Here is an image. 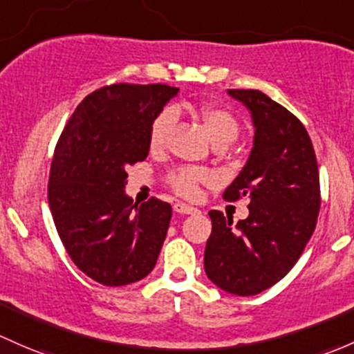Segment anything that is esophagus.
Instances as JSON below:
<instances>
[{"instance_id":"obj_1","label":"esophagus","mask_w":354,"mask_h":354,"mask_svg":"<svg viewBox=\"0 0 354 354\" xmlns=\"http://www.w3.org/2000/svg\"><path fill=\"white\" fill-rule=\"evenodd\" d=\"M174 212L176 214H183V215H192V214H198V208L188 205V203H183V202H176L173 205Z\"/></svg>"}]
</instances>
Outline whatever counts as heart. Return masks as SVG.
<instances>
[{"label": "heart", "instance_id": "1", "mask_svg": "<svg viewBox=\"0 0 354 354\" xmlns=\"http://www.w3.org/2000/svg\"><path fill=\"white\" fill-rule=\"evenodd\" d=\"M200 118L205 125L208 137L214 144L217 142H232L239 132V124L236 117L229 110L222 106H202L198 110ZM174 124V111L165 109L159 111L151 122L149 127V147L152 151H158L166 144V137ZM210 180V174L200 167H176L167 174V185L181 196L193 198L198 193L200 185L207 183Z\"/></svg>", "mask_w": 354, "mask_h": 354}]
</instances>
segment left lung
Instances as JSON below:
<instances>
[{"instance_id":"obj_1","label":"left lung","mask_w":354,"mask_h":354,"mask_svg":"<svg viewBox=\"0 0 354 354\" xmlns=\"http://www.w3.org/2000/svg\"><path fill=\"white\" fill-rule=\"evenodd\" d=\"M251 111L254 142L239 176L224 192L227 202L248 196L249 215L210 210L207 277L224 292L258 295L292 270L317 224L319 167L302 122L258 89H227Z\"/></svg>"}]
</instances>
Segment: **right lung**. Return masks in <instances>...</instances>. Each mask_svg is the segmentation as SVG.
Here are the masks:
<instances>
[{"mask_svg":"<svg viewBox=\"0 0 354 354\" xmlns=\"http://www.w3.org/2000/svg\"><path fill=\"white\" fill-rule=\"evenodd\" d=\"M180 89L111 84L77 105L55 146L49 207L74 265L105 286L142 280L158 261L171 205L125 195L127 167L149 154V127Z\"/></svg>","mask_w":354,"mask_h":354,"instance_id":"add662e5","label":"right lung"}]
</instances>
